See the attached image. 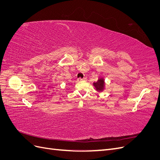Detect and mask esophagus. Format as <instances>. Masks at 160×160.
<instances>
[{
	"label": "esophagus",
	"mask_w": 160,
	"mask_h": 160,
	"mask_svg": "<svg viewBox=\"0 0 160 160\" xmlns=\"http://www.w3.org/2000/svg\"><path fill=\"white\" fill-rule=\"evenodd\" d=\"M87 80H88V79H87V77H84L83 79L79 78L78 79H77V81H87Z\"/></svg>",
	"instance_id": "34e87169"
}]
</instances>
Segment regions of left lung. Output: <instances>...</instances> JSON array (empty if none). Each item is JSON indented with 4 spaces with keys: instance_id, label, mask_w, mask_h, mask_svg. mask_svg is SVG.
Here are the masks:
<instances>
[{
    "instance_id": "8db88e82",
    "label": "left lung",
    "mask_w": 160,
    "mask_h": 160,
    "mask_svg": "<svg viewBox=\"0 0 160 160\" xmlns=\"http://www.w3.org/2000/svg\"><path fill=\"white\" fill-rule=\"evenodd\" d=\"M93 86L95 87V89L98 91L99 92L103 91L105 89V86L104 79L99 78L98 81L95 82V83H93Z\"/></svg>"
}]
</instances>
